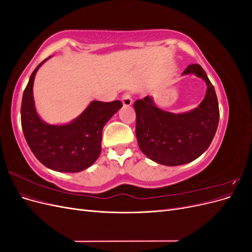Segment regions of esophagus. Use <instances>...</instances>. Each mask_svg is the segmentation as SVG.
<instances>
[{"instance_id":"esophagus-1","label":"esophagus","mask_w":252,"mask_h":252,"mask_svg":"<svg viewBox=\"0 0 252 252\" xmlns=\"http://www.w3.org/2000/svg\"><path fill=\"white\" fill-rule=\"evenodd\" d=\"M122 103H123L124 106H130L132 104L131 95L129 94H125L123 96H122Z\"/></svg>"}]
</instances>
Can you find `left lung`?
Listing matches in <instances>:
<instances>
[{
    "instance_id": "left-lung-1",
    "label": "left lung",
    "mask_w": 252,
    "mask_h": 252,
    "mask_svg": "<svg viewBox=\"0 0 252 252\" xmlns=\"http://www.w3.org/2000/svg\"><path fill=\"white\" fill-rule=\"evenodd\" d=\"M186 74L203 79L207 86L196 108L183 113L165 111L149 95L133 104L139 147L158 164L179 166L194 161L208 149L217 132L220 111L215 88L200 65H189L182 73Z\"/></svg>"
}]
</instances>
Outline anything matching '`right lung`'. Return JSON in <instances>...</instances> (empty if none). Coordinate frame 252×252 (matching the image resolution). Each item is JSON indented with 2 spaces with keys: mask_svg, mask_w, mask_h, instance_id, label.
I'll use <instances>...</instances> for the list:
<instances>
[{
  "mask_svg": "<svg viewBox=\"0 0 252 252\" xmlns=\"http://www.w3.org/2000/svg\"><path fill=\"white\" fill-rule=\"evenodd\" d=\"M48 59L36 66L23 94L22 129L29 148L44 166L59 172H80L100 157L103 127L123 104L93 101L69 123L44 122L36 112L32 88L36 71Z\"/></svg>",
  "mask_w": 252,
  "mask_h": 252,
  "instance_id": "obj_1",
  "label": "right lung"
}]
</instances>
